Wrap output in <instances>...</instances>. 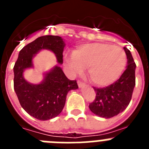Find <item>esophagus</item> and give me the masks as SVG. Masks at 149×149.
Here are the masks:
<instances>
[{"instance_id": "1", "label": "esophagus", "mask_w": 149, "mask_h": 149, "mask_svg": "<svg viewBox=\"0 0 149 149\" xmlns=\"http://www.w3.org/2000/svg\"><path fill=\"white\" fill-rule=\"evenodd\" d=\"M77 84H78L79 88H82L85 86V84L83 82H81V81H77Z\"/></svg>"}]
</instances>
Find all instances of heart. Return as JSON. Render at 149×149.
<instances>
[{"mask_svg":"<svg viewBox=\"0 0 149 149\" xmlns=\"http://www.w3.org/2000/svg\"><path fill=\"white\" fill-rule=\"evenodd\" d=\"M66 63L73 74L87 68V75L94 85L104 87L115 82L125 68L127 58L122 48L104 43H89L78 46Z\"/></svg>","mask_w":149,"mask_h":149,"instance_id":"b5f03b06","label":"heart"}]
</instances>
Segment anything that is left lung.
Returning <instances> with one entry per match:
<instances>
[{"instance_id": "8db88e82", "label": "left lung", "mask_w": 149, "mask_h": 149, "mask_svg": "<svg viewBox=\"0 0 149 149\" xmlns=\"http://www.w3.org/2000/svg\"><path fill=\"white\" fill-rule=\"evenodd\" d=\"M124 50L127 56V66L119 80L107 87H93L96 97L89 107L95 115L105 119H110L124 111L132 98L136 64L131 51L125 47Z\"/></svg>"}]
</instances>
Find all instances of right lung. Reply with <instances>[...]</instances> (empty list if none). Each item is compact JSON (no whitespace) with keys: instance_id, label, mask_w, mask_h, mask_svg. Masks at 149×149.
<instances>
[{"instance_id":"1","label":"right lung","mask_w":149,"mask_h":149,"mask_svg":"<svg viewBox=\"0 0 149 149\" xmlns=\"http://www.w3.org/2000/svg\"><path fill=\"white\" fill-rule=\"evenodd\" d=\"M65 45L63 39L58 36H40L19 51L13 68L14 90L21 106L39 120H49L61 113L68 92L78 89L77 81L68 80L59 65L44 73L43 80L37 84L26 81L23 73L27 68H33V59L42 50L52 51L57 63L63 64Z\"/></svg>"}]
</instances>
